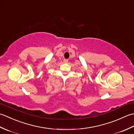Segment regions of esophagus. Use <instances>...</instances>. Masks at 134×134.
I'll return each instance as SVG.
<instances>
[{
    "instance_id": "obj_1",
    "label": "esophagus",
    "mask_w": 134,
    "mask_h": 134,
    "mask_svg": "<svg viewBox=\"0 0 134 134\" xmlns=\"http://www.w3.org/2000/svg\"><path fill=\"white\" fill-rule=\"evenodd\" d=\"M63 62L64 63H68V62H69V60H68V59H64Z\"/></svg>"
}]
</instances>
